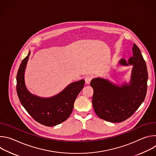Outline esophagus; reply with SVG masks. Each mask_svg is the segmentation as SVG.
Wrapping results in <instances>:
<instances>
[{"label":"esophagus","instance_id":"esophagus-1","mask_svg":"<svg viewBox=\"0 0 156 156\" xmlns=\"http://www.w3.org/2000/svg\"><path fill=\"white\" fill-rule=\"evenodd\" d=\"M91 80H92V76H86L85 80H84L86 84H90L91 81Z\"/></svg>","mask_w":156,"mask_h":156}]
</instances>
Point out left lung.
<instances>
[{"instance_id":"8db88e82","label":"left lung","mask_w":156,"mask_h":156,"mask_svg":"<svg viewBox=\"0 0 156 156\" xmlns=\"http://www.w3.org/2000/svg\"><path fill=\"white\" fill-rule=\"evenodd\" d=\"M133 57L126 62L122 58V65H133L129 84L117 86L108 80L96 78L91 80L93 88V105L97 115L106 121L122 122L134 114L143 102L147 93L148 74L140 49L133 44Z\"/></svg>"}]
</instances>
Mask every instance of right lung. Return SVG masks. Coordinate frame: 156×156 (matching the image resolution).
<instances>
[{
  "instance_id": "obj_1",
  "label": "right lung",
  "mask_w": 156,
  "mask_h": 156,
  "mask_svg": "<svg viewBox=\"0 0 156 156\" xmlns=\"http://www.w3.org/2000/svg\"><path fill=\"white\" fill-rule=\"evenodd\" d=\"M28 55L20 64L16 75V92L21 105L38 123L53 126L67 119L72 114L74 102L84 86V80L73 82L58 94L49 98H42L31 94L25 83V71Z\"/></svg>"
}]
</instances>
